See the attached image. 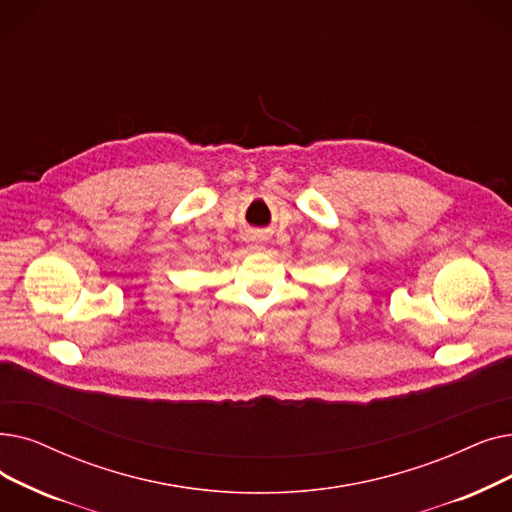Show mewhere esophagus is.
Segmentation results:
<instances>
[{"label": "esophagus", "instance_id": "1", "mask_svg": "<svg viewBox=\"0 0 512 512\" xmlns=\"http://www.w3.org/2000/svg\"><path fill=\"white\" fill-rule=\"evenodd\" d=\"M251 247H253V249H257V251H259V249H263V242H261V240H259V238H253V240H251Z\"/></svg>", "mask_w": 512, "mask_h": 512}]
</instances>
